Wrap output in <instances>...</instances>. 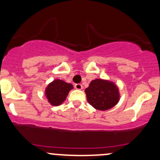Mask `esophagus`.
<instances>
[{"mask_svg": "<svg viewBox=\"0 0 160 160\" xmlns=\"http://www.w3.org/2000/svg\"><path fill=\"white\" fill-rule=\"evenodd\" d=\"M75 88L77 90H82V89L83 88V87H82V85H81V84H76V85H75Z\"/></svg>", "mask_w": 160, "mask_h": 160, "instance_id": "34e87169", "label": "esophagus"}]
</instances>
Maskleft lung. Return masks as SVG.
Returning <instances> with one entry per match:
<instances>
[{
	"instance_id": "8db88e82",
	"label": "left lung",
	"mask_w": 160,
	"mask_h": 160,
	"mask_svg": "<svg viewBox=\"0 0 160 160\" xmlns=\"http://www.w3.org/2000/svg\"><path fill=\"white\" fill-rule=\"evenodd\" d=\"M87 101L99 111H107L114 107L121 99L119 88L112 81L96 78L85 90Z\"/></svg>"
}]
</instances>
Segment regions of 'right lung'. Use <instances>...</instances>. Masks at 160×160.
<instances>
[{
  "label": "right lung",
  "instance_id": "1",
  "mask_svg": "<svg viewBox=\"0 0 160 160\" xmlns=\"http://www.w3.org/2000/svg\"><path fill=\"white\" fill-rule=\"evenodd\" d=\"M73 85L63 80L56 78L47 85L45 88V97L52 106H59L66 101Z\"/></svg>",
  "mask_w": 160,
  "mask_h": 160
}]
</instances>
